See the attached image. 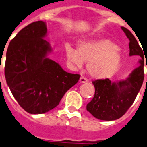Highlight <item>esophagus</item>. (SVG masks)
<instances>
[{
  "label": "esophagus",
  "instance_id": "obj_1",
  "mask_svg": "<svg viewBox=\"0 0 147 147\" xmlns=\"http://www.w3.org/2000/svg\"><path fill=\"white\" fill-rule=\"evenodd\" d=\"M80 82L81 83H85V82H88V80H87V78L84 77V76H81L80 79Z\"/></svg>",
  "mask_w": 147,
  "mask_h": 147
}]
</instances>
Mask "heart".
<instances>
[{"label":"heart","instance_id":"heart-1","mask_svg":"<svg viewBox=\"0 0 147 147\" xmlns=\"http://www.w3.org/2000/svg\"><path fill=\"white\" fill-rule=\"evenodd\" d=\"M65 52L67 60L77 67L88 61L87 71L95 79L112 76L121 63L119 49L108 39L80 41L77 49L67 46Z\"/></svg>","mask_w":147,"mask_h":147}]
</instances>
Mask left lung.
I'll use <instances>...</instances> for the list:
<instances>
[{"label": "left lung", "mask_w": 147, "mask_h": 147, "mask_svg": "<svg viewBox=\"0 0 147 147\" xmlns=\"http://www.w3.org/2000/svg\"><path fill=\"white\" fill-rule=\"evenodd\" d=\"M129 40L130 56L139 55L140 66L135 68L125 80L111 82L109 79L97 80L92 83L94 96L87 104L86 110L100 120L113 121L122 117L134 103L144 79V55L134 36L129 30L122 27Z\"/></svg>", "instance_id": "left-lung-1"}]
</instances>
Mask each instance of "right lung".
Wrapping results in <instances>:
<instances>
[{"instance_id":"right-lung-1","label":"right lung","mask_w":147,"mask_h":147,"mask_svg":"<svg viewBox=\"0 0 147 147\" xmlns=\"http://www.w3.org/2000/svg\"><path fill=\"white\" fill-rule=\"evenodd\" d=\"M47 33L44 22L29 24L10 41L6 55L7 85L19 105L31 114L45 113L58 106L80 77L47 58L52 49L43 39Z\"/></svg>"}]
</instances>
